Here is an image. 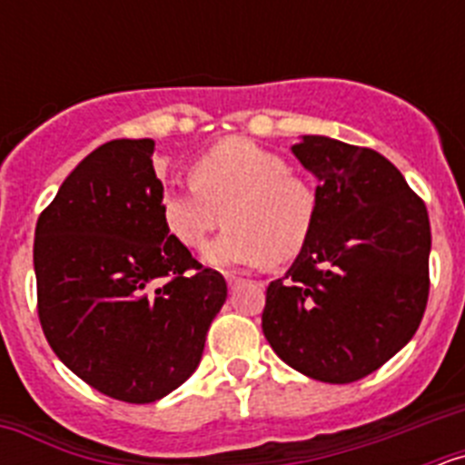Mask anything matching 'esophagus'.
<instances>
[{
	"label": "esophagus",
	"mask_w": 465,
	"mask_h": 465,
	"mask_svg": "<svg viewBox=\"0 0 465 465\" xmlns=\"http://www.w3.org/2000/svg\"><path fill=\"white\" fill-rule=\"evenodd\" d=\"M225 282H228L230 289H235V286H240V283H244V279L235 277V274H228V277H225Z\"/></svg>",
	"instance_id": "1"
}]
</instances>
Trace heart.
Listing matches in <instances>:
<instances>
[{
	"instance_id": "obj_1",
	"label": "heart",
	"mask_w": 465,
	"mask_h": 465,
	"mask_svg": "<svg viewBox=\"0 0 465 465\" xmlns=\"http://www.w3.org/2000/svg\"><path fill=\"white\" fill-rule=\"evenodd\" d=\"M191 186L160 195L167 232L186 249H200L209 232L225 230L204 249L216 268L286 262L302 252L316 223L319 200L307 179L289 172L282 155L244 137L213 143L188 165Z\"/></svg>"
}]
</instances>
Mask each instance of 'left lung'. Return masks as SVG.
Here are the masks:
<instances>
[{
	"instance_id": "obj_1",
	"label": "left lung",
	"mask_w": 465,
	"mask_h": 465,
	"mask_svg": "<svg viewBox=\"0 0 465 465\" xmlns=\"http://www.w3.org/2000/svg\"><path fill=\"white\" fill-rule=\"evenodd\" d=\"M291 151L319 182V212L286 277L268 286L262 332L293 371L349 384L396 356L421 323L429 212L377 151L322 134Z\"/></svg>"
}]
</instances>
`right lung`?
Listing matches in <instances>:
<instances>
[{
  "mask_svg": "<svg viewBox=\"0 0 465 465\" xmlns=\"http://www.w3.org/2000/svg\"><path fill=\"white\" fill-rule=\"evenodd\" d=\"M153 139H114L74 167L35 230L39 322L76 377L153 402L195 372L223 274L167 232Z\"/></svg>",
  "mask_w": 465,
  "mask_h": 465,
  "instance_id": "add662e5",
  "label": "right lung"
}]
</instances>
